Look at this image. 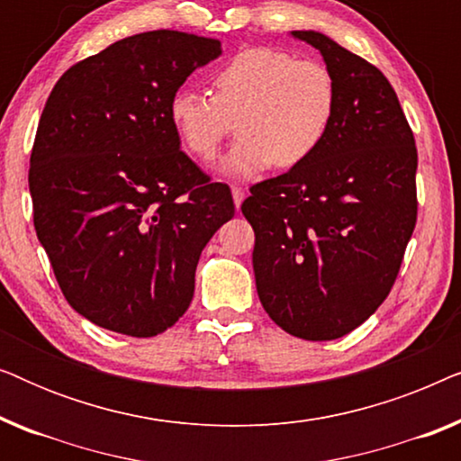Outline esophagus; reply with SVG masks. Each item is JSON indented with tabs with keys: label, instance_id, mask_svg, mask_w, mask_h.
Listing matches in <instances>:
<instances>
[{
	"label": "esophagus",
	"instance_id": "esophagus-1",
	"mask_svg": "<svg viewBox=\"0 0 461 461\" xmlns=\"http://www.w3.org/2000/svg\"><path fill=\"white\" fill-rule=\"evenodd\" d=\"M245 199V191L241 186H232V201H235V207H241Z\"/></svg>",
	"mask_w": 461,
	"mask_h": 461
}]
</instances>
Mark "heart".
<instances>
[{
    "instance_id": "b5f03b06",
    "label": "heart",
    "mask_w": 461,
    "mask_h": 461,
    "mask_svg": "<svg viewBox=\"0 0 461 461\" xmlns=\"http://www.w3.org/2000/svg\"><path fill=\"white\" fill-rule=\"evenodd\" d=\"M212 94L180 87L167 117L186 153L203 163L216 159L237 122L241 138L220 166L235 178L311 159L338 111V84L325 62L268 46L245 48L226 60L213 73Z\"/></svg>"
}]
</instances>
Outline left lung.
Returning a JSON list of instances; mask_svg holds the SVG:
<instances>
[{
  "instance_id": "8db88e82",
  "label": "left lung",
  "mask_w": 461,
  "mask_h": 461,
  "mask_svg": "<svg viewBox=\"0 0 461 461\" xmlns=\"http://www.w3.org/2000/svg\"><path fill=\"white\" fill-rule=\"evenodd\" d=\"M338 111L317 153L258 182L241 212L256 232V289L268 317L323 342L365 323L386 300L418 220V149L380 68L317 31Z\"/></svg>"
}]
</instances>
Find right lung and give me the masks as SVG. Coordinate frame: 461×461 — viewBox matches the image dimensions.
Listing matches in <instances>:
<instances>
[{"instance_id": "obj_1", "label": "right lung", "mask_w": 461, "mask_h": 461, "mask_svg": "<svg viewBox=\"0 0 461 461\" xmlns=\"http://www.w3.org/2000/svg\"><path fill=\"white\" fill-rule=\"evenodd\" d=\"M222 54L212 37L149 31L56 81L31 150L37 239L81 317L150 338L186 312L207 241L235 216L230 188L180 150L167 103Z\"/></svg>"}]
</instances>
